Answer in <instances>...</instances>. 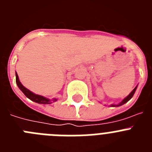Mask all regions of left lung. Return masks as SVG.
<instances>
[{
  "mask_svg": "<svg viewBox=\"0 0 152 152\" xmlns=\"http://www.w3.org/2000/svg\"><path fill=\"white\" fill-rule=\"evenodd\" d=\"M136 88H137V87H135V88H134L133 91H132V92L130 93L129 94V96H126V97L125 98L124 100H123V101L121 102V103H119V104H118V105H116V107H118V106H121V105H123V104H124V103H126V102H128L129 100L130 99H131V98L132 97V96H133V95H134V94H135V90H136ZM112 107H116V105H112Z\"/></svg>",
  "mask_w": 152,
  "mask_h": 152,
  "instance_id": "obj_1",
  "label": "left lung"
}]
</instances>
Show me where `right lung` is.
Segmentation results:
<instances>
[{"mask_svg":"<svg viewBox=\"0 0 152 152\" xmlns=\"http://www.w3.org/2000/svg\"><path fill=\"white\" fill-rule=\"evenodd\" d=\"M16 82H17V84L19 87V88L22 91V92L25 94V96H26V97L29 98V99H30L32 101H34L36 102V103H42V104H49V103H52V101L49 100V99H46L45 97H44V96H40V95L35 94L33 92H31L30 91L26 89L24 86H23L22 84L20 83V81L19 80L18 75H17V73H16ZM52 100H53V101H56L57 100L55 98V99H53Z\"/></svg>","mask_w":152,"mask_h":152,"instance_id":"right-lung-1","label":"right lung"}]
</instances>
